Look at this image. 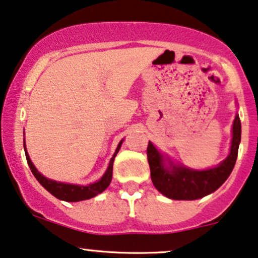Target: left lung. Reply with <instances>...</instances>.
Returning a JSON list of instances; mask_svg holds the SVG:
<instances>
[{
    "instance_id": "obj_1",
    "label": "left lung",
    "mask_w": 258,
    "mask_h": 258,
    "mask_svg": "<svg viewBox=\"0 0 258 258\" xmlns=\"http://www.w3.org/2000/svg\"><path fill=\"white\" fill-rule=\"evenodd\" d=\"M241 139V122L236 115L233 123V138L228 158L217 167L204 171L172 166L167 168L164 159L152 142L148 143L147 156L150 166L153 184L165 197L173 200H195L214 193L226 182L233 171L238 158L239 143Z\"/></svg>"
}]
</instances>
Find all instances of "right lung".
<instances>
[{
	"instance_id": "right-lung-1",
	"label": "right lung",
	"mask_w": 258,
	"mask_h": 258,
	"mask_svg": "<svg viewBox=\"0 0 258 258\" xmlns=\"http://www.w3.org/2000/svg\"><path fill=\"white\" fill-rule=\"evenodd\" d=\"M121 143L122 141L120 142L119 146L116 148V152H115L114 156H112L110 162H109V166L106 172L104 173V176L100 178L98 182L92 183V184L88 185H75V184H65V183H60V182H55V180L48 179L46 177H43L38 171L36 170V167L34 166V164L31 162L30 158H29V154L25 152V156H26V161H28L29 167H30L32 174L35 176L38 182L41 183V185L43 186L44 189L49 191L52 195H54L55 198L58 199L64 200V201H69V203H75V201H81V200H87L91 199V198L96 197L102 193L103 190H105L108 188V185L110 184L111 182V176H112V164H114V159L116 156L117 152H119ZM24 149L25 148V143H24Z\"/></svg>"
}]
</instances>
